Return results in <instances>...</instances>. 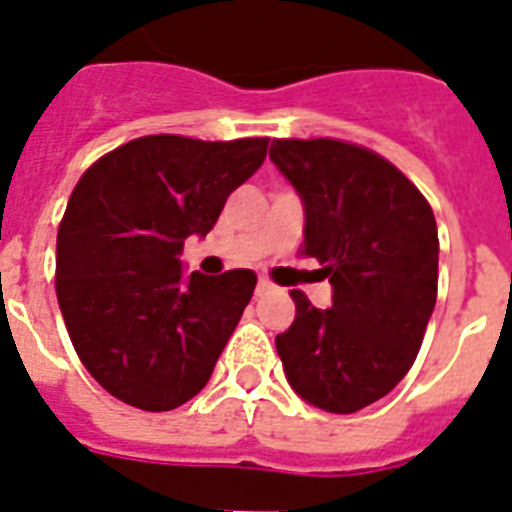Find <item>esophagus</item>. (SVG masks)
Here are the masks:
<instances>
[{"label":"esophagus","mask_w":512,"mask_h":512,"mask_svg":"<svg viewBox=\"0 0 512 512\" xmlns=\"http://www.w3.org/2000/svg\"><path fill=\"white\" fill-rule=\"evenodd\" d=\"M263 291H270L268 278H260V281H257V294H263Z\"/></svg>","instance_id":"1"}]
</instances>
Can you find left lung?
I'll return each mask as SVG.
<instances>
[{
	"mask_svg": "<svg viewBox=\"0 0 512 512\" xmlns=\"http://www.w3.org/2000/svg\"><path fill=\"white\" fill-rule=\"evenodd\" d=\"M270 161L304 205L302 252L333 286L328 309L291 291L296 317L276 336L296 395L354 414L414 364L437 299L435 213L393 163L341 140H273Z\"/></svg>",
	"mask_w": 512,
	"mask_h": 512,
	"instance_id": "8db88e82",
	"label": "left lung"
}]
</instances>
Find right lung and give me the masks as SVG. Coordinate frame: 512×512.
I'll list each match as a JSON object with an SVG mask.
<instances>
[{
	"label": "right lung",
	"mask_w": 512,
	"mask_h": 512,
	"mask_svg": "<svg viewBox=\"0 0 512 512\" xmlns=\"http://www.w3.org/2000/svg\"><path fill=\"white\" fill-rule=\"evenodd\" d=\"M265 150L268 137L148 135L80 176L59 223L57 299L80 362L119 401L171 411L208 385L257 276L184 278L179 255L216 226Z\"/></svg>",
	"instance_id": "right-lung-1"
}]
</instances>
